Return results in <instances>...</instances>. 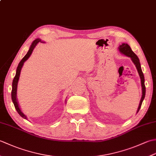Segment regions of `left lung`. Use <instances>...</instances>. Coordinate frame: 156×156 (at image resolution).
<instances>
[{"mask_svg":"<svg viewBox=\"0 0 156 156\" xmlns=\"http://www.w3.org/2000/svg\"><path fill=\"white\" fill-rule=\"evenodd\" d=\"M119 50L121 53H122V54H124L125 55L128 56V57L131 58L132 62L134 63V64L136 66V68L137 69V72L139 73V75L140 76V79H141V88H142V96H141V98L140 100V105H139V107L137 111V113L140 111V109L141 107V104L142 102H143L144 99L145 98V79H144V76L143 74V72L141 70V64L140 62V59H139L138 57L136 55V54L132 51L131 48H130L127 44H122L119 47Z\"/></svg>","mask_w":156,"mask_h":156,"instance_id":"obj_1","label":"left lung"}]
</instances>
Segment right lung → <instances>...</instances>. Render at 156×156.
<instances>
[{"instance_id":"obj_1","label":"right lung","mask_w":156,"mask_h":156,"mask_svg":"<svg viewBox=\"0 0 156 156\" xmlns=\"http://www.w3.org/2000/svg\"><path fill=\"white\" fill-rule=\"evenodd\" d=\"M39 42H41V40L40 39H36L34 41V42L32 43V44L31 45L30 48H29L28 52L27 53V54H26L24 58H23L21 62H19V64L17 66V68H16V74L14 79H13L12 80V91H11V98H12V101L13 104H14L15 107L16 108V111H17L18 113L20 115L21 117H22L23 118H24L25 119H27V117L23 113L21 109H20L19 107V104H18V102H17V99H16V89H17V84H18V81H19V76H20V74H21V68L23 66V64H24V62L27 60V59L29 58V56L31 55V54H32V51L34 50V48H35V46L37 45V44Z\"/></svg>"}]
</instances>
